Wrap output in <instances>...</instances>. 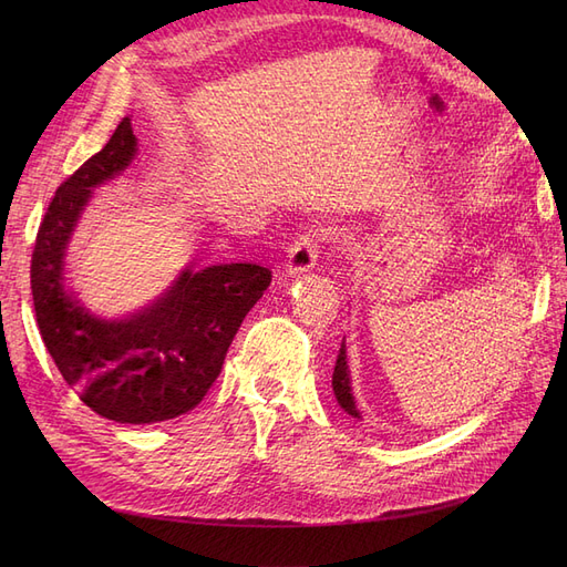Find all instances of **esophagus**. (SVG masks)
Masks as SVG:
<instances>
[{"label": "esophagus", "mask_w": 567, "mask_h": 567, "mask_svg": "<svg viewBox=\"0 0 567 567\" xmlns=\"http://www.w3.org/2000/svg\"><path fill=\"white\" fill-rule=\"evenodd\" d=\"M321 234L319 231H305L300 234L293 244H290L288 250V260H286V271L293 274H305L310 271L317 265V257H319V248H321Z\"/></svg>", "instance_id": "obj_1"}]
</instances>
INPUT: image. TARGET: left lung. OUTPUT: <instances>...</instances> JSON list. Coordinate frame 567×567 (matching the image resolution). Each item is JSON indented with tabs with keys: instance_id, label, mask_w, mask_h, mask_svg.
Returning a JSON list of instances; mask_svg holds the SVG:
<instances>
[{
	"instance_id": "obj_1",
	"label": "left lung",
	"mask_w": 567,
	"mask_h": 567,
	"mask_svg": "<svg viewBox=\"0 0 567 567\" xmlns=\"http://www.w3.org/2000/svg\"><path fill=\"white\" fill-rule=\"evenodd\" d=\"M333 392L338 404L348 411L350 416L359 419V411L352 398V388H350V369H348V352H346V340L340 342L338 359H336V369H333Z\"/></svg>"
}]
</instances>
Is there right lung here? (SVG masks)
Returning a JSON list of instances; mask_svg holds the SVG:
<instances>
[{"instance_id":"obj_1","label":"right lung","mask_w":567,"mask_h":567,"mask_svg":"<svg viewBox=\"0 0 567 567\" xmlns=\"http://www.w3.org/2000/svg\"><path fill=\"white\" fill-rule=\"evenodd\" d=\"M134 151L123 117L109 144L56 188L38 229L30 288L44 348L78 398L117 423H158L205 398L271 271L246 262L184 271L173 290L130 319L84 312L63 290L65 244L92 188L125 169Z\"/></svg>"}]
</instances>
